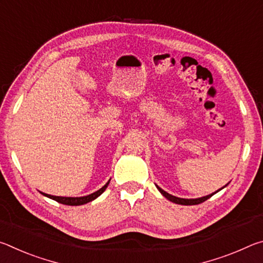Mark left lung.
<instances>
[{
  "label": "left lung",
  "instance_id": "8db88e82",
  "mask_svg": "<svg viewBox=\"0 0 263 263\" xmlns=\"http://www.w3.org/2000/svg\"><path fill=\"white\" fill-rule=\"evenodd\" d=\"M157 188H158V190L160 191V193H161L164 197H166L167 199H169V201L171 202H173V203H176V204H181V205H196V204H201V203H203V202H205L206 199H209L211 197V196H213L215 195L217 191H219V190H217L216 193H213V194H211V195H208V196H204V197H199V198H190V199H188V198H180V197H176V196H173V195H171V194H168V193H166V191L164 190H162L161 188H160V186H158L157 185ZM222 188H224V186H222ZM221 188V189H222Z\"/></svg>",
  "mask_w": 263,
  "mask_h": 263
}]
</instances>
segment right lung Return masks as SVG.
Segmentation results:
<instances>
[{"instance_id":"1","label":"right lung","mask_w":263,"mask_h":263,"mask_svg":"<svg viewBox=\"0 0 263 263\" xmlns=\"http://www.w3.org/2000/svg\"><path fill=\"white\" fill-rule=\"evenodd\" d=\"M108 181L106 183L102 186L100 190L95 191V193H92L88 196H82V197H61V196H53V195H47V194H44L42 193V195L46 196V197L51 198V199H54L58 203H61V204H65V205H82V204H86L89 203L91 201H94L95 198L99 197L100 195H102L104 193V190L106 189V186L109 184Z\"/></svg>"}]
</instances>
